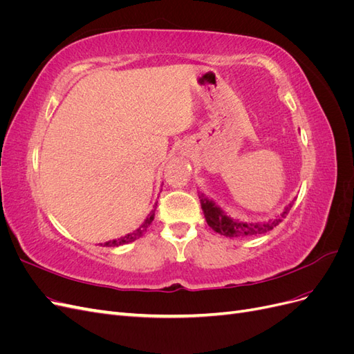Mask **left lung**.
<instances>
[{
  "label": "left lung",
  "mask_w": 354,
  "mask_h": 354,
  "mask_svg": "<svg viewBox=\"0 0 354 354\" xmlns=\"http://www.w3.org/2000/svg\"><path fill=\"white\" fill-rule=\"evenodd\" d=\"M198 195H199L201 207L208 226L214 232H217L223 234V236H227V238H250V236H257V234L270 232L288 216V212L292 208L294 201H295L292 199L289 202L285 207V209L281 214L274 216L273 218H269L266 221H243L241 218L229 216L226 211L218 207V203H216V201L208 198L203 192H198Z\"/></svg>",
  "instance_id": "obj_1"
}]
</instances>
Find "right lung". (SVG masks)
<instances>
[{
  "instance_id": "obj_1",
  "label": "right lung",
  "mask_w": 354,
  "mask_h": 354,
  "mask_svg": "<svg viewBox=\"0 0 354 354\" xmlns=\"http://www.w3.org/2000/svg\"><path fill=\"white\" fill-rule=\"evenodd\" d=\"M158 203V202H156ZM156 203L153 209L151 211V214H149L147 218L143 221V224L140 227H138L137 230H134L133 233H128L125 234V236L122 238H118V239H113V241H109V242H104V243H100L102 246H121V245H125V243H130V242H134L136 239H138L140 236H143V233L147 230V227L151 226L153 218H155V209H156Z\"/></svg>"
}]
</instances>
